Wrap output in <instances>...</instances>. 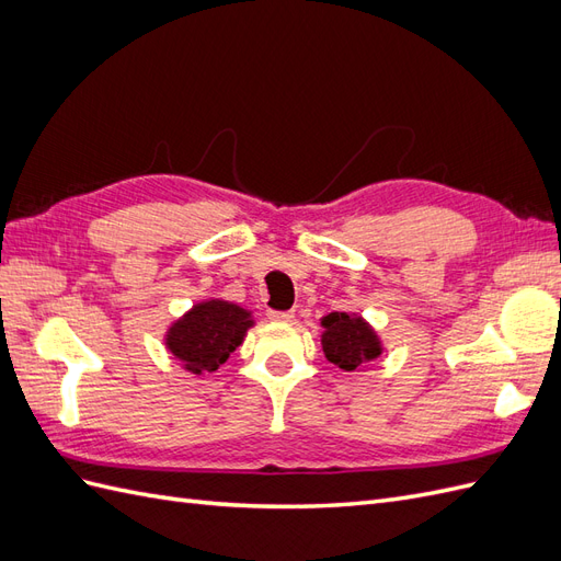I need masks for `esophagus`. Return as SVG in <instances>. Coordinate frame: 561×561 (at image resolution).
Wrapping results in <instances>:
<instances>
[{"label":"esophagus","mask_w":561,"mask_h":561,"mask_svg":"<svg viewBox=\"0 0 561 561\" xmlns=\"http://www.w3.org/2000/svg\"><path fill=\"white\" fill-rule=\"evenodd\" d=\"M266 316H268L271 320H276V322H290V320L295 318L293 311H268Z\"/></svg>","instance_id":"1"}]
</instances>
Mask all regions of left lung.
<instances>
[{"label":"left lung","instance_id":"8db88e82","mask_svg":"<svg viewBox=\"0 0 561 561\" xmlns=\"http://www.w3.org/2000/svg\"><path fill=\"white\" fill-rule=\"evenodd\" d=\"M322 351L325 358L344 371H355L360 365L379 358L381 344L367 322L358 316L332 311L320 320Z\"/></svg>","mask_w":561,"mask_h":561}]
</instances>
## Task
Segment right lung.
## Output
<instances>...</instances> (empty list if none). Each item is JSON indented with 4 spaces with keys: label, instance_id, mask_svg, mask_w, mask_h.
<instances>
[{
    "label": "right lung",
    "instance_id": "right-lung-1",
    "mask_svg": "<svg viewBox=\"0 0 561 561\" xmlns=\"http://www.w3.org/2000/svg\"><path fill=\"white\" fill-rule=\"evenodd\" d=\"M252 325L250 313L236 304L210 299L178 320L165 336V344L184 367L201 375L215 371L225 365L229 355L241 346L248 328Z\"/></svg>",
    "mask_w": 561,
    "mask_h": 561
}]
</instances>
